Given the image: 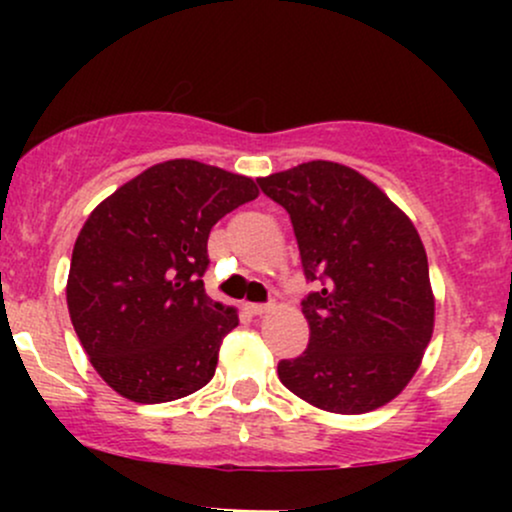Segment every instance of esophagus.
I'll return each instance as SVG.
<instances>
[{
    "label": "esophagus",
    "mask_w": 512,
    "mask_h": 512,
    "mask_svg": "<svg viewBox=\"0 0 512 512\" xmlns=\"http://www.w3.org/2000/svg\"><path fill=\"white\" fill-rule=\"evenodd\" d=\"M245 310H248L250 315H264L269 310L267 303H248L245 305Z\"/></svg>",
    "instance_id": "esophagus-1"
}]
</instances>
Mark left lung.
Wrapping results in <instances>:
<instances>
[{"label": "left lung", "instance_id": "obj_1", "mask_svg": "<svg viewBox=\"0 0 512 512\" xmlns=\"http://www.w3.org/2000/svg\"><path fill=\"white\" fill-rule=\"evenodd\" d=\"M289 219L303 274L308 349L276 366L293 395L334 414L395 399L433 334V293L414 223L356 170L310 161L257 180Z\"/></svg>", "mask_w": 512, "mask_h": 512}]
</instances>
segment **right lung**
<instances>
[{
    "mask_svg": "<svg viewBox=\"0 0 512 512\" xmlns=\"http://www.w3.org/2000/svg\"><path fill=\"white\" fill-rule=\"evenodd\" d=\"M257 197L245 175L175 158L91 211L74 243L67 305L98 375L139 404L173 402L214 378L236 310L204 291L214 223Z\"/></svg>",
    "mask_w": 512,
    "mask_h": 512,
    "instance_id": "add662e5",
    "label": "right lung"
}]
</instances>
